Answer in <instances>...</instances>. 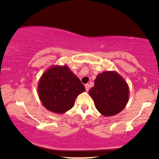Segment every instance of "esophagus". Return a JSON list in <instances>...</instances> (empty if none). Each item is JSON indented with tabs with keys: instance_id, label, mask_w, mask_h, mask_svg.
I'll use <instances>...</instances> for the list:
<instances>
[{
	"instance_id": "1",
	"label": "esophagus",
	"mask_w": 159,
	"mask_h": 159,
	"mask_svg": "<svg viewBox=\"0 0 159 159\" xmlns=\"http://www.w3.org/2000/svg\"><path fill=\"white\" fill-rule=\"evenodd\" d=\"M84 87H85V90L87 92L89 90V89H90V87H89V84H86L85 85H84Z\"/></svg>"
}]
</instances>
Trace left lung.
<instances>
[{
  "label": "left lung",
  "instance_id": "8db88e82",
  "mask_svg": "<svg viewBox=\"0 0 159 159\" xmlns=\"http://www.w3.org/2000/svg\"><path fill=\"white\" fill-rule=\"evenodd\" d=\"M94 83V87L89 90V95L102 115L114 116L125 108L129 99V88L118 73L103 71L97 76Z\"/></svg>",
  "mask_w": 159,
  "mask_h": 159
}]
</instances>
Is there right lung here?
<instances>
[{"mask_svg": "<svg viewBox=\"0 0 159 159\" xmlns=\"http://www.w3.org/2000/svg\"><path fill=\"white\" fill-rule=\"evenodd\" d=\"M38 90L43 105L48 110L64 114L73 107L76 98L85 88L66 65H57L45 71L39 81Z\"/></svg>", "mask_w": 159, "mask_h": 159, "instance_id": "right-lung-1", "label": "right lung"}]
</instances>
